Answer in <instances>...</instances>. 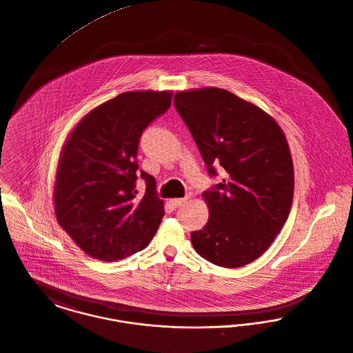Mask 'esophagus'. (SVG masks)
Here are the masks:
<instances>
[{
    "label": "esophagus",
    "instance_id": "esophagus-1",
    "mask_svg": "<svg viewBox=\"0 0 353 353\" xmlns=\"http://www.w3.org/2000/svg\"><path fill=\"white\" fill-rule=\"evenodd\" d=\"M187 201L188 197H183V199H173V200H170V205L173 208H179L181 207V205H184Z\"/></svg>",
    "mask_w": 353,
    "mask_h": 353
}]
</instances>
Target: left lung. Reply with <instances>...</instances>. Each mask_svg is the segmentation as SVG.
<instances>
[{"mask_svg":"<svg viewBox=\"0 0 353 353\" xmlns=\"http://www.w3.org/2000/svg\"><path fill=\"white\" fill-rule=\"evenodd\" d=\"M173 104L220 184L203 192L205 227L190 233L209 263L237 268L259 259L284 227L293 201L290 146L277 123L256 105L228 90L179 92Z\"/></svg>","mask_w":353,"mask_h":353,"instance_id":"obj_1","label":"left lung"}]
</instances>
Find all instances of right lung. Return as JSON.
<instances>
[{
	"label": "right lung",
	"instance_id": "right-lung-1",
	"mask_svg": "<svg viewBox=\"0 0 353 353\" xmlns=\"http://www.w3.org/2000/svg\"><path fill=\"white\" fill-rule=\"evenodd\" d=\"M172 92H125L97 106L74 128L59 163L56 217L89 256L117 261L143 250L164 217L156 180L139 170L146 126L170 106ZM146 181L137 196L135 181Z\"/></svg>",
	"mask_w": 353,
	"mask_h": 353
}]
</instances>
